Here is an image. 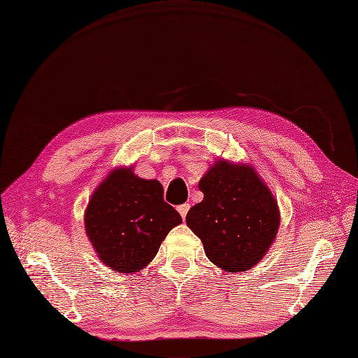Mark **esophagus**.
<instances>
[{
  "label": "esophagus",
  "instance_id": "1",
  "mask_svg": "<svg viewBox=\"0 0 358 358\" xmlns=\"http://www.w3.org/2000/svg\"><path fill=\"white\" fill-rule=\"evenodd\" d=\"M188 210H189V204H188V203H185V204H180V206H178V212L180 213V216H182V220H185V218H187V213H188Z\"/></svg>",
  "mask_w": 358,
  "mask_h": 358
}]
</instances>
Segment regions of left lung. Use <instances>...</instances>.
Listing matches in <instances>:
<instances>
[{
	"mask_svg": "<svg viewBox=\"0 0 358 358\" xmlns=\"http://www.w3.org/2000/svg\"><path fill=\"white\" fill-rule=\"evenodd\" d=\"M199 188L204 197L188 210L187 225L200 237L206 255L230 273L252 268L279 230L272 191L251 164L229 159L215 161Z\"/></svg>",
	"mask_w": 358,
	"mask_h": 358,
	"instance_id": "left-lung-1",
	"label": "left lung"
}]
</instances>
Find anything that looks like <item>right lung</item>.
I'll list each match as a JSON object with an SVG mask.
<instances>
[{
  "mask_svg": "<svg viewBox=\"0 0 358 358\" xmlns=\"http://www.w3.org/2000/svg\"><path fill=\"white\" fill-rule=\"evenodd\" d=\"M134 166L115 167L95 188L85 209V231L101 263L131 275L155 258L180 215L162 199L157 179L134 175Z\"/></svg>",
  "mask_w": 358,
  "mask_h": 358,
  "instance_id": "right-lung-1",
  "label": "right lung"
}]
</instances>
